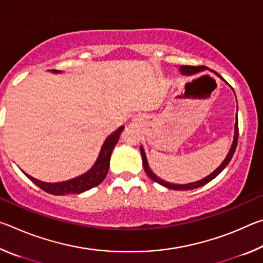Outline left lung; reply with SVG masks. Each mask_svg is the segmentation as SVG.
<instances>
[{
	"label": "left lung",
	"mask_w": 263,
	"mask_h": 263,
	"mask_svg": "<svg viewBox=\"0 0 263 263\" xmlns=\"http://www.w3.org/2000/svg\"><path fill=\"white\" fill-rule=\"evenodd\" d=\"M204 69H208V67H205V66H180L179 67V70L181 74L183 75H193V74H196L197 72H199V70H204ZM213 73H215L217 77H219L222 81H224L225 83H228L225 81L224 79H222L219 74L216 73L215 70H212ZM232 88V87H231ZM233 90V88H232ZM238 110V108H237ZM238 136H239V128H238V114L237 116H235V124H234V137H233V142H232V146H231V148L229 151L228 155H226V158L224 159V161H222L219 167H218L216 171H213L210 175H208L206 177H204V179L199 180V181H196V182H191V183H186V184H175V183H169V182H166L162 179H160L159 176H157L154 174V173L151 171V168L148 166V162H147V158H146V154H145V151L144 148H142V146H140V153H141V158H142V164H144V169L146 172V174L148 175V177L151 180H153L154 182H157V183L161 184L163 186H166V188L168 189H173V190H191V189H196V188H199V186H202L204 184L209 183V182L212 181L213 179L217 175H219L220 173L224 171L225 167L228 166V164L230 163L231 159H232L233 154L235 152V148H237V144H238Z\"/></svg>",
	"instance_id": "obj_1"
}]
</instances>
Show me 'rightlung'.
I'll use <instances>...</instances> for the list:
<instances>
[{
  "instance_id": "add662e5",
  "label": "right lung",
  "mask_w": 263,
  "mask_h": 263,
  "mask_svg": "<svg viewBox=\"0 0 263 263\" xmlns=\"http://www.w3.org/2000/svg\"><path fill=\"white\" fill-rule=\"evenodd\" d=\"M52 73H61L60 70H51ZM124 130V126L118 127L115 132L106 138L105 141L102 145V148L100 151L99 157H97L96 162L94 163L88 172L84 174L80 175L74 179H70L64 182H57V183H48V182L39 181L34 177L30 176L24 173V174L29 177V179L37 184L39 188H42L44 191L52 195H67V194H81L89 189L94 188V186L99 185L102 181L105 179L106 174H108L109 166H110V157L112 153V149L115 148L116 144L118 142L119 137H121V132Z\"/></svg>"
}]
</instances>
